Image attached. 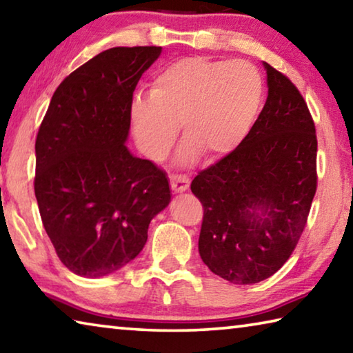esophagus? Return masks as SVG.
I'll return each instance as SVG.
<instances>
[{
	"label": "esophagus",
	"instance_id": "34e87169",
	"mask_svg": "<svg viewBox=\"0 0 353 353\" xmlns=\"http://www.w3.org/2000/svg\"><path fill=\"white\" fill-rule=\"evenodd\" d=\"M169 180L173 192H184V190H188L189 188V178L184 175H178V173H175V175L169 176Z\"/></svg>",
	"mask_w": 353,
	"mask_h": 353
}]
</instances>
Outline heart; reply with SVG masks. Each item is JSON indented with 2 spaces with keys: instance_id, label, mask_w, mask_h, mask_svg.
Returning <instances> with one entry per match:
<instances>
[{
  "instance_id": "obj_1",
  "label": "heart",
  "mask_w": 353,
  "mask_h": 353,
  "mask_svg": "<svg viewBox=\"0 0 353 353\" xmlns=\"http://www.w3.org/2000/svg\"><path fill=\"white\" fill-rule=\"evenodd\" d=\"M263 77L247 61L189 56L156 74L152 94L130 103L132 136L142 153L161 161L181 126V161L199 153L221 159L241 145L261 109Z\"/></svg>"
}]
</instances>
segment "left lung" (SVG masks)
Segmentation results:
<instances>
[{
  "instance_id": "8db88e82",
  "label": "left lung",
  "mask_w": 353,
  "mask_h": 353,
  "mask_svg": "<svg viewBox=\"0 0 353 353\" xmlns=\"http://www.w3.org/2000/svg\"><path fill=\"white\" fill-rule=\"evenodd\" d=\"M268 100L241 145L199 172V252L234 285L274 275L292 255L317 189L314 120L292 81L264 62Z\"/></svg>"
}]
</instances>
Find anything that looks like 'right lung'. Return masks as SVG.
<instances>
[{
  "instance_id": "add662e5",
  "label": "right lung",
  "mask_w": 353,
  "mask_h": 353,
  "mask_svg": "<svg viewBox=\"0 0 353 353\" xmlns=\"http://www.w3.org/2000/svg\"><path fill=\"white\" fill-rule=\"evenodd\" d=\"M161 46H115L62 81L36 139L40 217L73 274L122 269L147 242L150 221L170 201L164 170L125 147L130 103Z\"/></svg>"
}]
</instances>
